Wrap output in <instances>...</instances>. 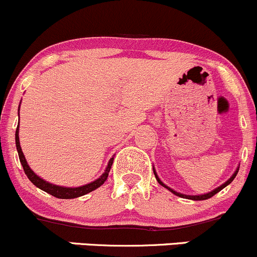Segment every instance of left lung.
Wrapping results in <instances>:
<instances>
[{"label": "left lung", "instance_id": "obj_1", "mask_svg": "<svg viewBox=\"0 0 257 257\" xmlns=\"http://www.w3.org/2000/svg\"><path fill=\"white\" fill-rule=\"evenodd\" d=\"M238 170H239V169H238ZM238 170H236V172H235V173H234V174H233V175H231V178H230V179H229V180L227 181V183H224V184H223V185H222V186H219V187H218V189H216V190H213V191H212V192H208V194H206V195H200V196H190V195H183V194H179V192L174 191V190H172V189H170V187L165 186V185H164V184H163L161 180H159V178H158V176H157V174H156V172H154V175H156V179H157V181H158V183H159V184H161V185H162V186L167 187V189H168V190H169V191H172L174 195L179 196V197L189 198V200L201 201V200H207V198H211V197H212V196H214V195H216V194H217V192H219V191H220V190H222V189H224V187H225V186H227V185H229V184H230V183H231V181H233V180H234V178H235V176H236V174H238Z\"/></svg>", "mask_w": 257, "mask_h": 257}]
</instances>
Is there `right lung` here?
<instances>
[{"label": "right lung", "instance_id": "1", "mask_svg": "<svg viewBox=\"0 0 257 257\" xmlns=\"http://www.w3.org/2000/svg\"><path fill=\"white\" fill-rule=\"evenodd\" d=\"M16 146H17L19 161H21V164H22V167H23L24 173L27 174V176H28L29 180L32 181L35 186L43 190V191L48 192V194H50L54 196V197H57V198H76V197H79V196H83L85 194H88V192H92L93 190L98 189V187L101 186V185L104 184V181L107 179V175H109L110 169H111L112 162H114V158L110 159L109 164H107V167H106L105 173H104L100 178L96 179L95 181H93V183L84 185V186H81V187H62V186H56V185H52L50 183H46L45 180H43V179H40L39 176L35 175L34 172L30 169L28 163H27L26 158H24V154H23V152H22L21 145H19L18 127H17V130H16Z\"/></svg>", "mask_w": 257, "mask_h": 257}]
</instances>
